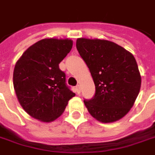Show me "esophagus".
I'll return each mask as SVG.
<instances>
[{"mask_svg": "<svg viewBox=\"0 0 155 155\" xmlns=\"http://www.w3.org/2000/svg\"><path fill=\"white\" fill-rule=\"evenodd\" d=\"M75 88H76V92H77L78 94H80V92H81V87H80V85H77V86L75 87Z\"/></svg>", "mask_w": 155, "mask_h": 155, "instance_id": "1", "label": "esophagus"}]
</instances>
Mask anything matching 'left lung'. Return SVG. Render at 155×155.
<instances>
[{
    "label": "left lung",
    "instance_id": "obj_1",
    "mask_svg": "<svg viewBox=\"0 0 155 155\" xmlns=\"http://www.w3.org/2000/svg\"><path fill=\"white\" fill-rule=\"evenodd\" d=\"M76 48L96 85L94 98L84 101L89 114L101 123H113L131 110L141 86V76L132 53L105 39L80 38Z\"/></svg>",
    "mask_w": 155,
    "mask_h": 155
}]
</instances>
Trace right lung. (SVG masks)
I'll return each mask as SVG.
<instances>
[{"label":"right lung","instance_id":"obj_1","mask_svg":"<svg viewBox=\"0 0 155 155\" xmlns=\"http://www.w3.org/2000/svg\"><path fill=\"white\" fill-rule=\"evenodd\" d=\"M69 38H44L30 46L16 61L13 84L20 105L31 117L52 122L75 94L66 85L59 64L72 49Z\"/></svg>","mask_w":155,"mask_h":155}]
</instances>
